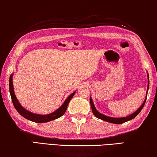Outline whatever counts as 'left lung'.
Wrapping results in <instances>:
<instances>
[{
  "mask_svg": "<svg viewBox=\"0 0 157 157\" xmlns=\"http://www.w3.org/2000/svg\"><path fill=\"white\" fill-rule=\"evenodd\" d=\"M147 78H148V84H147V94H146L145 99L144 100V102H143V103L142 104V105L139 108V109L136 110L134 113H132V115H130L129 116H127V117H123V118H111V117H109V116L103 115V114L99 113L96 110V109L95 108V106L94 105V102H93V101H92V99L91 98H90V103H91V109H92L93 113H94V116L95 117H97L98 118H100L102 121H107V122H109V123H114V124H121V123H125V122L132 120V119L135 118V117H136L138 115V114H139L140 112V111L142 110V109L143 108V107H144L145 103L146 102V99H147V91H148V89H149V75H148V73H147Z\"/></svg>",
  "mask_w": 157,
  "mask_h": 157,
  "instance_id": "left-lung-1",
  "label": "left lung"
}]
</instances>
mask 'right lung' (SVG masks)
Wrapping results in <instances>:
<instances>
[{
  "label": "right lung",
  "instance_id": "right-lung-1",
  "mask_svg": "<svg viewBox=\"0 0 157 157\" xmlns=\"http://www.w3.org/2000/svg\"><path fill=\"white\" fill-rule=\"evenodd\" d=\"M12 76H13V74H12L10 77V95H11L13 105H14L16 109H17V111L21 114V116L24 117L25 118L28 119V120L35 122V123H46V122L53 121L55 120V119H57L58 118H59V117L62 116L66 112V109H67L68 105V102H70L71 99L73 97V95L75 94V91L73 92L72 94L69 95V96L67 98V99L65 100V102H63V104L57 110L54 111V112H52L50 114H47V115H39V114H35L25 109L19 104V102H18L17 98H16V95L14 94V87H13V82H12Z\"/></svg>",
  "mask_w": 157,
  "mask_h": 157
}]
</instances>
